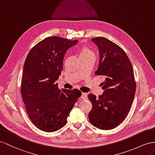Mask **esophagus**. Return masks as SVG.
<instances>
[{
	"label": "esophagus",
	"instance_id": "1",
	"mask_svg": "<svg viewBox=\"0 0 155 155\" xmlns=\"http://www.w3.org/2000/svg\"><path fill=\"white\" fill-rule=\"evenodd\" d=\"M81 99L82 100H86V99H87V94L84 93V92H82V96H81Z\"/></svg>",
	"mask_w": 155,
	"mask_h": 155
}]
</instances>
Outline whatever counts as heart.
Wrapping results in <instances>:
<instances>
[{"label":"heart","instance_id":"1","mask_svg":"<svg viewBox=\"0 0 155 155\" xmlns=\"http://www.w3.org/2000/svg\"><path fill=\"white\" fill-rule=\"evenodd\" d=\"M94 55V52L92 50H91L89 48H82L80 52V56L83 55Z\"/></svg>","mask_w":155,"mask_h":155}]
</instances>
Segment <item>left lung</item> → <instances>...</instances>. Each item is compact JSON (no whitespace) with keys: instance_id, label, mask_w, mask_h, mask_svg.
<instances>
[{"instance_id":"left-lung-1","label":"left lung","mask_w":155,"mask_h":155,"mask_svg":"<svg viewBox=\"0 0 155 155\" xmlns=\"http://www.w3.org/2000/svg\"><path fill=\"white\" fill-rule=\"evenodd\" d=\"M100 51V63L95 74L105 77L104 92L96 97L88 95L92 104L88 117L96 128L108 130L120 125L131 109L136 90L132 63L125 51L105 37L92 38Z\"/></svg>"}]
</instances>
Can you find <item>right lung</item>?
Returning a JSON list of instances; mask_svg holds the SVG:
<instances>
[{
    "instance_id": "right-lung-1",
    "label": "right lung",
    "mask_w": 155,
    "mask_h": 155,
    "mask_svg": "<svg viewBox=\"0 0 155 155\" xmlns=\"http://www.w3.org/2000/svg\"><path fill=\"white\" fill-rule=\"evenodd\" d=\"M77 40L48 37L34 46L23 66L21 94L27 114L41 130L53 132L67 123L81 96L78 89H59L56 81L63 70L64 55Z\"/></svg>"
}]
</instances>
